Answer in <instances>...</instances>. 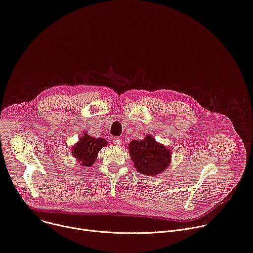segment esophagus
Returning a JSON list of instances; mask_svg holds the SVG:
<instances>
[{
	"instance_id": "esophagus-1",
	"label": "esophagus",
	"mask_w": 253,
	"mask_h": 253,
	"mask_svg": "<svg viewBox=\"0 0 253 253\" xmlns=\"http://www.w3.org/2000/svg\"><path fill=\"white\" fill-rule=\"evenodd\" d=\"M112 143H114L116 146H121L122 139H121V137H114L112 138Z\"/></svg>"
}]
</instances>
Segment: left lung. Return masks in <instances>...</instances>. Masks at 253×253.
I'll return each mask as SVG.
<instances>
[{
  "mask_svg": "<svg viewBox=\"0 0 253 253\" xmlns=\"http://www.w3.org/2000/svg\"><path fill=\"white\" fill-rule=\"evenodd\" d=\"M128 150L134 168L143 175H159L170 166L172 159L170 149L158 143L152 135L147 134L142 141H131Z\"/></svg>",
  "mask_w": 253,
  "mask_h": 253,
  "instance_id": "8db88e82",
  "label": "left lung"
}]
</instances>
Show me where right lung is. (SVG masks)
<instances>
[{"instance_id":"1","label":"right lung","mask_w":253,"mask_h":253,"mask_svg":"<svg viewBox=\"0 0 253 253\" xmlns=\"http://www.w3.org/2000/svg\"><path fill=\"white\" fill-rule=\"evenodd\" d=\"M108 143L103 137H93L84 131L74 144L71 152L76 161L83 167H91L97 159L98 152L107 146Z\"/></svg>"}]
</instances>
